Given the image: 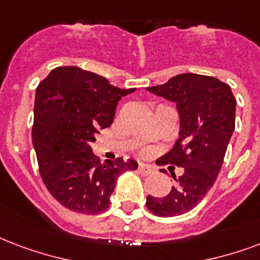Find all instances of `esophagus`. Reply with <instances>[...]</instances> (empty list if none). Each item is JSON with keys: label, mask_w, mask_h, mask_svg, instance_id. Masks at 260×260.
<instances>
[{"label": "esophagus", "mask_w": 260, "mask_h": 260, "mask_svg": "<svg viewBox=\"0 0 260 260\" xmlns=\"http://www.w3.org/2000/svg\"><path fill=\"white\" fill-rule=\"evenodd\" d=\"M138 170H139V173L142 174V176H150V174L154 173V169H152L151 166L144 165V164H139Z\"/></svg>", "instance_id": "esophagus-1"}]
</instances>
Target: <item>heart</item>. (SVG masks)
Returning a JSON list of instances; mask_svg holds the SVG:
<instances>
[{"instance_id": "heart-1", "label": "heart", "mask_w": 260, "mask_h": 260, "mask_svg": "<svg viewBox=\"0 0 260 260\" xmlns=\"http://www.w3.org/2000/svg\"><path fill=\"white\" fill-rule=\"evenodd\" d=\"M144 152H146V151H144Z\"/></svg>"}]
</instances>
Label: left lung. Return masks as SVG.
Segmentation results:
<instances>
[{
    "instance_id": "left-lung-1",
    "label": "left lung",
    "mask_w": 260,
    "mask_h": 260,
    "mask_svg": "<svg viewBox=\"0 0 260 260\" xmlns=\"http://www.w3.org/2000/svg\"><path fill=\"white\" fill-rule=\"evenodd\" d=\"M147 90L177 104L180 138L162 159L184 173L166 196L148 195L146 206L158 217H176L199 205L215 183L235 131L236 98L229 84L196 73H181Z\"/></svg>"
}]
</instances>
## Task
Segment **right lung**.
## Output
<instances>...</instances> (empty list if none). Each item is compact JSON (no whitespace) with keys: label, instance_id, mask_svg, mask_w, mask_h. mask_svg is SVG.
Masks as SVG:
<instances>
[{"label":"right lung","instance_id":"obj_1","mask_svg":"<svg viewBox=\"0 0 260 260\" xmlns=\"http://www.w3.org/2000/svg\"><path fill=\"white\" fill-rule=\"evenodd\" d=\"M79 67H57L39 83L34 106L32 144L47 191L67 209L106 211L117 177L138 169L134 159L99 164L91 143L113 124L118 101L134 92Z\"/></svg>","mask_w":260,"mask_h":260}]
</instances>
